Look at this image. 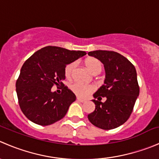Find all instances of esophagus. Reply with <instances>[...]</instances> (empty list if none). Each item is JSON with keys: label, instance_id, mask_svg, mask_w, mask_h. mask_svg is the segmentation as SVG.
Listing matches in <instances>:
<instances>
[{"label": "esophagus", "instance_id": "1", "mask_svg": "<svg viewBox=\"0 0 159 159\" xmlns=\"http://www.w3.org/2000/svg\"><path fill=\"white\" fill-rule=\"evenodd\" d=\"M77 101H78V102H81V103H84V102H85V100H84V99L80 98H77Z\"/></svg>", "mask_w": 159, "mask_h": 159}]
</instances>
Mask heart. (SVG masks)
Here are the masks:
<instances>
[{
    "label": "heart",
    "mask_w": 159,
    "mask_h": 159,
    "mask_svg": "<svg viewBox=\"0 0 159 159\" xmlns=\"http://www.w3.org/2000/svg\"><path fill=\"white\" fill-rule=\"evenodd\" d=\"M86 67L89 68V70L94 75H98L100 73L102 70V64L98 59L94 58V57H89V58L86 59L84 61ZM75 62H71V63L68 64L65 68V75L68 79L71 78L73 76L74 71H75ZM70 90L75 93L76 95L79 96L81 98H85L91 94L93 91L94 90V86L91 85V84H82L80 83H74L70 85Z\"/></svg>",
    "instance_id": "heart-1"
}]
</instances>
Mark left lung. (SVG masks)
Wrapping results in <instances>:
<instances>
[{
    "mask_svg": "<svg viewBox=\"0 0 159 159\" xmlns=\"http://www.w3.org/2000/svg\"><path fill=\"white\" fill-rule=\"evenodd\" d=\"M89 56L98 59L105 70L104 84L93 96L95 109L88 115L90 122L96 127L110 130L119 127L129 118L139 94L137 73L134 65L119 53L111 51H94Z\"/></svg>",
    "mask_w": 159,
    "mask_h": 159,
    "instance_id": "left-lung-1",
    "label": "left lung"
}]
</instances>
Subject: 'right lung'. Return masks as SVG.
Segmentation results:
<instances>
[{
	"label": "right lung",
	"mask_w": 159,
	"mask_h": 159,
	"mask_svg": "<svg viewBox=\"0 0 159 159\" xmlns=\"http://www.w3.org/2000/svg\"><path fill=\"white\" fill-rule=\"evenodd\" d=\"M85 54L83 51L47 46L24 63L16 91L20 109L30 121L46 126L65 116L76 96L62 83L65 79V68ZM54 84L63 87L61 94L51 91Z\"/></svg>",
	"instance_id": "right-lung-1"
}]
</instances>
